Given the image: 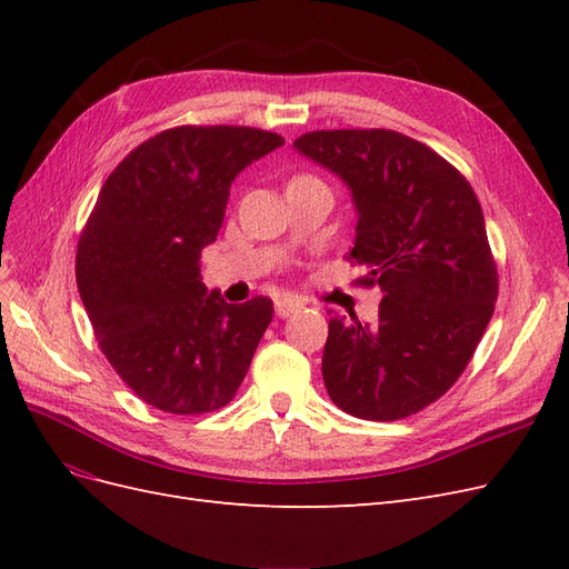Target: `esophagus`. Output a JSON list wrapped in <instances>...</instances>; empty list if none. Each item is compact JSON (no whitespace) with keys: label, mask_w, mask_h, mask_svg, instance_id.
<instances>
[{"label":"esophagus","mask_w":569,"mask_h":569,"mask_svg":"<svg viewBox=\"0 0 569 569\" xmlns=\"http://www.w3.org/2000/svg\"><path fill=\"white\" fill-rule=\"evenodd\" d=\"M301 308H303V303L299 299H295V297H280L278 301H274V313H278L280 318L295 316V313L301 311Z\"/></svg>","instance_id":"34e87169"}]
</instances>
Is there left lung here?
I'll return each instance as SVG.
<instances>
[{
  "label": "left lung",
  "instance_id": "obj_1",
  "mask_svg": "<svg viewBox=\"0 0 569 569\" xmlns=\"http://www.w3.org/2000/svg\"><path fill=\"white\" fill-rule=\"evenodd\" d=\"M349 184V261L380 287L377 325L330 318L327 393L353 418L391 422L449 391L493 316L498 272L475 189L437 151L396 130H316L295 142Z\"/></svg>",
  "mask_w": 569,
  "mask_h": 569
}]
</instances>
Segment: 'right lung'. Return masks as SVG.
Wrapping results in <instances>:
<instances>
[{"instance_id": "add662e5", "label": "right lung", "mask_w": 569, "mask_h": 569, "mask_svg": "<svg viewBox=\"0 0 569 569\" xmlns=\"http://www.w3.org/2000/svg\"><path fill=\"white\" fill-rule=\"evenodd\" d=\"M282 144L247 126H178L134 147L101 187L76 280L101 353L144 403L199 416L242 385L272 301L226 303L199 263L239 170Z\"/></svg>"}]
</instances>
